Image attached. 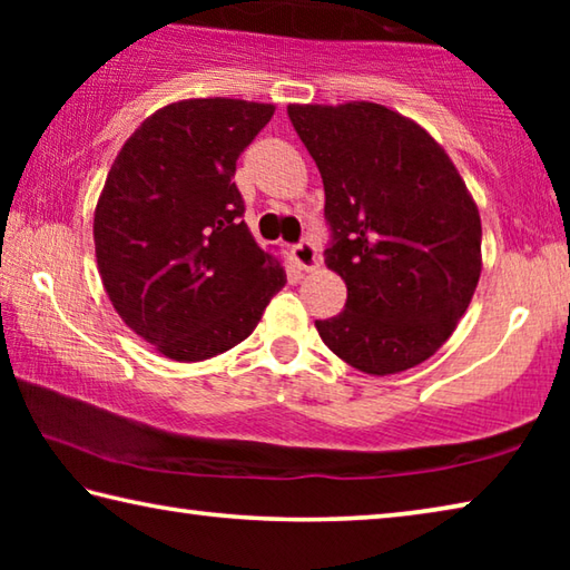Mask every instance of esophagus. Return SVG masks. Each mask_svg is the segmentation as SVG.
Returning a JSON list of instances; mask_svg holds the SVG:
<instances>
[{
	"label": "esophagus",
	"mask_w": 570,
	"mask_h": 570,
	"mask_svg": "<svg viewBox=\"0 0 570 570\" xmlns=\"http://www.w3.org/2000/svg\"><path fill=\"white\" fill-rule=\"evenodd\" d=\"M292 258L302 272H314L320 266V248L312 238H302L296 246H292Z\"/></svg>",
	"instance_id": "esophagus-1"
}]
</instances>
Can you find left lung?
<instances>
[{
    "mask_svg": "<svg viewBox=\"0 0 570 570\" xmlns=\"http://www.w3.org/2000/svg\"><path fill=\"white\" fill-rule=\"evenodd\" d=\"M324 180V262L346 304L316 322L366 374H397L455 332L480 278V216L448 153L384 105H288Z\"/></svg>",
    "mask_w": 570,
    "mask_h": 570,
    "instance_id": "1",
    "label": "left lung"
}]
</instances>
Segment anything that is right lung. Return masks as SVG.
Masks as SVG:
<instances>
[{
	"instance_id": "add662e5",
	"label": "right lung",
	"mask_w": 570,
	"mask_h": 570,
	"mask_svg": "<svg viewBox=\"0 0 570 570\" xmlns=\"http://www.w3.org/2000/svg\"><path fill=\"white\" fill-rule=\"evenodd\" d=\"M274 105L173 102L135 130L95 208L102 286L130 330L176 362H200L254 332L286 284L244 224L236 160Z\"/></svg>"
}]
</instances>
